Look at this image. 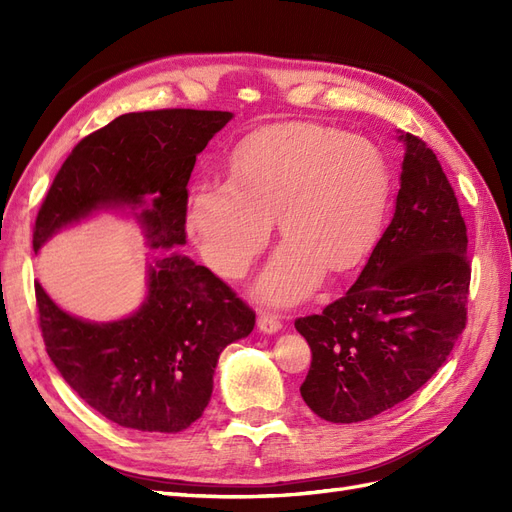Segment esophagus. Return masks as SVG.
<instances>
[{
    "label": "esophagus",
    "mask_w": 512,
    "mask_h": 512,
    "mask_svg": "<svg viewBox=\"0 0 512 512\" xmlns=\"http://www.w3.org/2000/svg\"><path fill=\"white\" fill-rule=\"evenodd\" d=\"M258 329L262 333H277L282 329V320L273 312H260L258 314Z\"/></svg>",
    "instance_id": "esophagus-1"
}]
</instances>
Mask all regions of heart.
<instances>
[{
    "label": "heart",
    "instance_id": "b5f03b06",
    "mask_svg": "<svg viewBox=\"0 0 512 512\" xmlns=\"http://www.w3.org/2000/svg\"><path fill=\"white\" fill-rule=\"evenodd\" d=\"M389 194L378 147L314 123L265 128L232 153L230 177L196 183L190 224L209 265L241 277L267 245L273 218L286 241L258 290L292 303L316 288L327 267L350 269L374 243Z\"/></svg>",
    "mask_w": 512,
    "mask_h": 512
}]
</instances>
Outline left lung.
Returning a JSON list of instances; mask_svg holds the SVG:
<instances>
[{"label":"left lung","instance_id":"8db88e82","mask_svg":"<svg viewBox=\"0 0 512 512\" xmlns=\"http://www.w3.org/2000/svg\"><path fill=\"white\" fill-rule=\"evenodd\" d=\"M406 145L395 215L359 280L320 314L294 320L312 348L301 397L331 423L374 418L446 363L468 322V228L423 138Z\"/></svg>","mask_w":512,"mask_h":512}]
</instances>
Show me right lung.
<instances>
[{
  "label": "right lung",
  "mask_w": 512,
  "mask_h": 512,
  "mask_svg": "<svg viewBox=\"0 0 512 512\" xmlns=\"http://www.w3.org/2000/svg\"><path fill=\"white\" fill-rule=\"evenodd\" d=\"M232 119L226 111L162 108L128 113L72 149L38 211L34 250L102 207H145L153 250L147 299L130 318L85 322L36 284L46 352L79 397L108 421L177 433L203 416L220 352L254 329V309L207 267L173 252L185 243L188 181L196 156Z\"/></svg>",
  "instance_id": "1"
}]
</instances>
